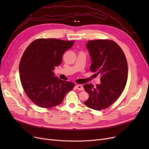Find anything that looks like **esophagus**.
<instances>
[{
  "label": "esophagus",
  "instance_id": "34e87169",
  "mask_svg": "<svg viewBox=\"0 0 149 149\" xmlns=\"http://www.w3.org/2000/svg\"><path fill=\"white\" fill-rule=\"evenodd\" d=\"M76 88L78 89V90H80V91H83L84 90V88L80 84H77L76 86Z\"/></svg>",
  "mask_w": 149,
  "mask_h": 149
}]
</instances>
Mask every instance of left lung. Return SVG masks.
<instances>
[{
    "mask_svg": "<svg viewBox=\"0 0 149 149\" xmlns=\"http://www.w3.org/2000/svg\"><path fill=\"white\" fill-rule=\"evenodd\" d=\"M86 46L92 60L90 70L101 74V83L96 87L92 84H84L89 94L84 103L89 108L100 111L109 107L124 91L127 80V62L123 49L112 40H89Z\"/></svg>",
    "mask_w": 149,
    "mask_h": 149,
    "instance_id": "left-lung-1",
    "label": "left lung"
}]
</instances>
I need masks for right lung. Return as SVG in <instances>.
<instances>
[{"instance_id": "1", "label": "right lung", "mask_w": 149, "mask_h": 149, "mask_svg": "<svg viewBox=\"0 0 149 149\" xmlns=\"http://www.w3.org/2000/svg\"><path fill=\"white\" fill-rule=\"evenodd\" d=\"M74 41L38 38L26 48L20 61V81L25 93L36 105L49 108L59 105L74 84L63 81L53 70L59 66L68 49Z\"/></svg>"}]
</instances>
